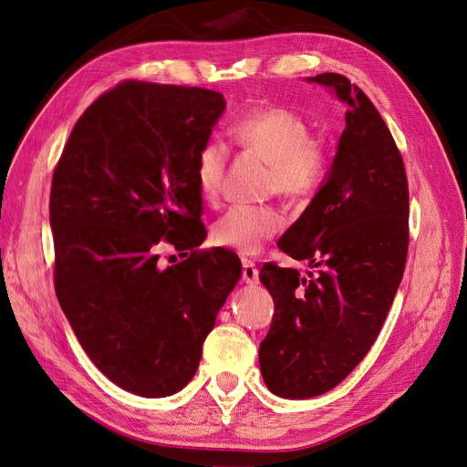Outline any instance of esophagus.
Here are the masks:
<instances>
[{"label": "esophagus", "mask_w": 467, "mask_h": 467, "mask_svg": "<svg viewBox=\"0 0 467 467\" xmlns=\"http://www.w3.org/2000/svg\"><path fill=\"white\" fill-rule=\"evenodd\" d=\"M242 280L246 282V284H257L259 271H257L255 261L242 259Z\"/></svg>", "instance_id": "34e87169"}]
</instances>
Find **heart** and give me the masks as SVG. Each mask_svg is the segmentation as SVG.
Returning <instances> with one entry per match:
<instances>
[{"mask_svg":"<svg viewBox=\"0 0 467 467\" xmlns=\"http://www.w3.org/2000/svg\"><path fill=\"white\" fill-rule=\"evenodd\" d=\"M229 132L244 151L271 164L268 191L291 202H306L320 191L327 171V150L312 136V125L299 111L285 106L254 108L240 115ZM227 161V145L215 138L206 140L196 153L194 182L206 204L219 199ZM284 223L285 217L278 206L236 204L212 225V240L215 246L254 255L282 231Z\"/></svg>","mask_w":467,"mask_h":467,"instance_id":"heart-1","label":"heart"}]
</instances>
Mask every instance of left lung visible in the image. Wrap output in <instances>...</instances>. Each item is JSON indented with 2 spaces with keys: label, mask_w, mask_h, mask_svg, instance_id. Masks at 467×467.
Segmentation results:
<instances>
[{
  "label": "left lung",
  "mask_w": 467,
  "mask_h": 467,
  "mask_svg": "<svg viewBox=\"0 0 467 467\" xmlns=\"http://www.w3.org/2000/svg\"><path fill=\"white\" fill-rule=\"evenodd\" d=\"M308 81L337 94L347 127L326 183L278 240L314 271L301 276L265 263L259 273L275 299L259 347L261 375L287 400L322 396L354 371L382 329L409 250L407 174L386 122L340 73Z\"/></svg>",
  "instance_id": "1"
}]
</instances>
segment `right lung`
<instances>
[{
	"label": "right lung",
	"instance_id": "add662e5",
	"mask_svg": "<svg viewBox=\"0 0 467 467\" xmlns=\"http://www.w3.org/2000/svg\"><path fill=\"white\" fill-rule=\"evenodd\" d=\"M225 106L201 87L125 81L87 108L55 168L58 303L98 369L141 398L187 386L242 275L233 252L196 250L194 159ZM159 241L192 255L161 269Z\"/></svg>",
	"mask_w": 467,
	"mask_h": 467
}]
</instances>
